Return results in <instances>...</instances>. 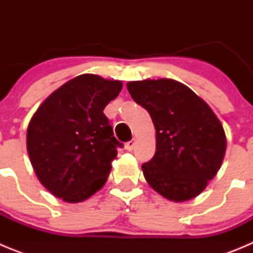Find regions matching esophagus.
<instances>
[{
  "mask_svg": "<svg viewBox=\"0 0 253 253\" xmlns=\"http://www.w3.org/2000/svg\"><path fill=\"white\" fill-rule=\"evenodd\" d=\"M134 146H135V140H134V139L129 140L128 143H125V148L128 149V151H133Z\"/></svg>",
  "mask_w": 253,
  "mask_h": 253,
  "instance_id": "obj_1",
  "label": "esophagus"
}]
</instances>
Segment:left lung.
Here are the masks:
<instances>
[{
  "label": "left lung",
  "instance_id": "obj_1",
  "mask_svg": "<svg viewBox=\"0 0 253 253\" xmlns=\"http://www.w3.org/2000/svg\"><path fill=\"white\" fill-rule=\"evenodd\" d=\"M126 87L156 129V153L142 166L149 186L175 203L196 198L224 160L220 120L202 97L171 78L131 81Z\"/></svg>",
  "mask_w": 253,
  "mask_h": 253
}]
</instances>
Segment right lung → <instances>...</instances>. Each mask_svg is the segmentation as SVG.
<instances>
[{
  "label": "right lung",
  "mask_w": 253,
  "mask_h": 253,
  "mask_svg": "<svg viewBox=\"0 0 253 253\" xmlns=\"http://www.w3.org/2000/svg\"><path fill=\"white\" fill-rule=\"evenodd\" d=\"M122 88V81L77 76L51 92L30 119L31 166L40 184L63 202H84L110 175L122 144L113 137L104 109Z\"/></svg>",
  "instance_id": "obj_1"
}]
</instances>
